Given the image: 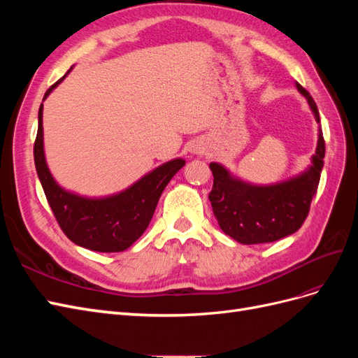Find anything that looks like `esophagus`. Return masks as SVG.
<instances>
[{
	"instance_id": "esophagus-1",
	"label": "esophagus",
	"mask_w": 358,
	"mask_h": 358,
	"mask_svg": "<svg viewBox=\"0 0 358 358\" xmlns=\"http://www.w3.org/2000/svg\"><path fill=\"white\" fill-rule=\"evenodd\" d=\"M192 152H194V154H197V155H200V154H201V148H196V149H192Z\"/></svg>"
}]
</instances>
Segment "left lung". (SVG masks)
I'll return each instance as SVG.
<instances>
[{"instance_id": "8db88e82", "label": "left lung", "mask_w": 358, "mask_h": 358, "mask_svg": "<svg viewBox=\"0 0 358 358\" xmlns=\"http://www.w3.org/2000/svg\"><path fill=\"white\" fill-rule=\"evenodd\" d=\"M318 122V143L310 166L299 175L270 185H257L234 176L220 162H210L213 188L209 200L221 230L243 245L267 243L296 233L317 194L326 155L320 112L309 92L296 82Z\"/></svg>"}]
</instances>
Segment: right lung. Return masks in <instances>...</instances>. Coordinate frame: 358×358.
Returning <instances> with one entry per match:
<instances>
[{
  "mask_svg": "<svg viewBox=\"0 0 358 358\" xmlns=\"http://www.w3.org/2000/svg\"><path fill=\"white\" fill-rule=\"evenodd\" d=\"M66 76L50 86L43 101ZM34 162L43 191L62 231L73 243L96 252H121L131 246L148 229L167 183L185 166V159H170L124 191L106 197H85L69 191L59 185L48 167L43 140V103L38 109Z\"/></svg>",
  "mask_w": 358,
  "mask_h": 358,
  "instance_id": "right-lung-1",
  "label": "right lung"
}]
</instances>
